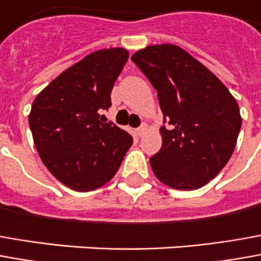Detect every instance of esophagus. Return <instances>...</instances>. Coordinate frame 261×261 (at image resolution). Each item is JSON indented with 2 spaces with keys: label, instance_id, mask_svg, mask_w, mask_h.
Instances as JSON below:
<instances>
[{
  "label": "esophagus",
  "instance_id": "1",
  "mask_svg": "<svg viewBox=\"0 0 261 261\" xmlns=\"http://www.w3.org/2000/svg\"><path fill=\"white\" fill-rule=\"evenodd\" d=\"M146 132H148V125H146V123H143L141 127H138V129H136V135H138L139 138H142V136L146 134Z\"/></svg>",
  "mask_w": 261,
  "mask_h": 261
}]
</instances>
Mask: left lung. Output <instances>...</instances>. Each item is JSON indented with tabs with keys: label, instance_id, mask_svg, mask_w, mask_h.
<instances>
[{
	"label": "left lung",
	"instance_id": "left-lung-1",
	"mask_svg": "<svg viewBox=\"0 0 261 261\" xmlns=\"http://www.w3.org/2000/svg\"><path fill=\"white\" fill-rule=\"evenodd\" d=\"M132 61L158 91L169 126L150 158L154 176L169 188L196 190L215 179L236 148L242 116L224 84L173 44L148 45Z\"/></svg>",
	"mask_w": 261,
	"mask_h": 261
}]
</instances>
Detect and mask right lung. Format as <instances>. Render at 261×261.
Instances as JSON below:
<instances>
[{
  "instance_id": "1",
  "label": "right lung",
  "mask_w": 261,
  "mask_h": 261,
  "mask_svg": "<svg viewBox=\"0 0 261 261\" xmlns=\"http://www.w3.org/2000/svg\"><path fill=\"white\" fill-rule=\"evenodd\" d=\"M129 58L125 48L98 49L69 66L38 93L28 116L46 169L76 192L103 186L118 172L132 136L99 119Z\"/></svg>"
}]
</instances>
